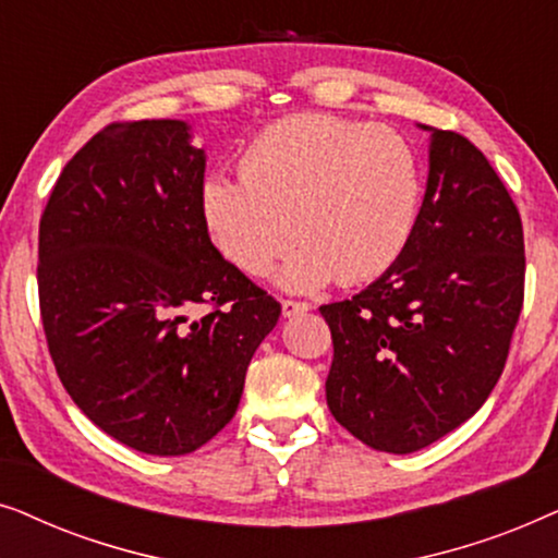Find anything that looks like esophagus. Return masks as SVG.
<instances>
[{
    "label": "esophagus",
    "instance_id": "esophagus-1",
    "mask_svg": "<svg viewBox=\"0 0 558 558\" xmlns=\"http://www.w3.org/2000/svg\"><path fill=\"white\" fill-rule=\"evenodd\" d=\"M310 304L307 302H296V300H281V312H284V317H294V315H302V312H307Z\"/></svg>",
    "mask_w": 558,
    "mask_h": 558
}]
</instances>
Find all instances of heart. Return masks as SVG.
<instances>
[{"label":"heart","mask_w":558,"mask_h":558,"mask_svg":"<svg viewBox=\"0 0 558 558\" xmlns=\"http://www.w3.org/2000/svg\"><path fill=\"white\" fill-rule=\"evenodd\" d=\"M422 195V162L393 129L294 113L251 140L241 180L205 182L203 213L220 254L251 277H266L296 235L302 248L279 279L310 292L391 269L414 235Z\"/></svg>","instance_id":"heart-1"}]
</instances>
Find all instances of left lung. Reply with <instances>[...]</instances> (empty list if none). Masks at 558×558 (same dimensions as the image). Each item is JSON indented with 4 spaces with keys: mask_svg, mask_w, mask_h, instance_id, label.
Listing matches in <instances>:
<instances>
[{
    "mask_svg": "<svg viewBox=\"0 0 558 558\" xmlns=\"http://www.w3.org/2000/svg\"><path fill=\"white\" fill-rule=\"evenodd\" d=\"M432 132L407 251L353 300L319 307L332 332L327 407L355 439L391 454L424 449L483 407L523 307L513 197L475 144Z\"/></svg>",
    "mask_w": 558,
    "mask_h": 558,
    "instance_id": "1",
    "label": "left lung"
}]
</instances>
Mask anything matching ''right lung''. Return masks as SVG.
I'll return each instance as SVG.
<instances>
[{
	"mask_svg": "<svg viewBox=\"0 0 558 558\" xmlns=\"http://www.w3.org/2000/svg\"><path fill=\"white\" fill-rule=\"evenodd\" d=\"M203 178L185 121H113L63 167L40 218L37 292L60 384L144 454H190L231 422L281 315L213 246Z\"/></svg>",
	"mask_w": 558,
	"mask_h": 558,
	"instance_id": "obj_1",
	"label": "right lung"
}]
</instances>
